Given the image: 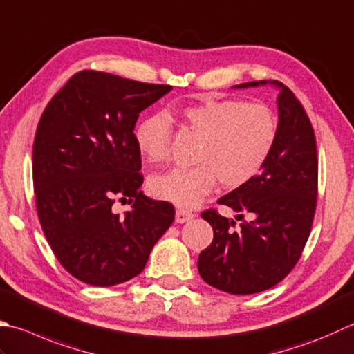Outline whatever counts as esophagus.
<instances>
[{
	"label": "esophagus",
	"instance_id": "obj_1",
	"mask_svg": "<svg viewBox=\"0 0 354 354\" xmlns=\"http://www.w3.org/2000/svg\"><path fill=\"white\" fill-rule=\"evenodd\" d=\"M193 218H195V214L190 213L189 210H184V209H176V216H175V221H176L178 224L189 223V221H192Z\"/></svg>",
	"mask_w": 354,
	"mask_h": 354
}]
</instances>
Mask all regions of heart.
<instances>
[{
	"label": "heart",
	"instance_id": "1",
	"mask_svg": "<svg viewBox=\"0 0 354 354\" xmlns=\"http://www.w3.org/2000/svg\"><path fill=\"white\" fill-rule=\"evenodd\" d=\"M184 121L201 141L196 165L175 167L150 179L158 198L183 207L201 203L221 181L234 189L247 184L264 167L278 138V121L272 109L261 102L204 100L181 109ZM171 120L165 112L150 113L135 129V142L150 162L169 156Z\"/></svg>",
	"mask_w": 354,
	"mask_h": 354
}]
</instances>
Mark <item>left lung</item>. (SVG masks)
Returning a JSON list of instances; mask_svg holds the SVG:
<instances>
[{"label":"left lung","mask_w":354,"mask_h":354,"mask_svg":"<svg viewBox=\"0 0 354 354\" xmlns=\"http://www.w3.org/2000/svg\"><path fill=\"white\" fill-rule=\"evenodd\" d=\"M272 86L278 90V138L264 167L252 181L219 198L236 212L233 219L207 210L212 244L201 252L198 272L209 286L230 295L272 288L292 272L310 236L317 196V155L311 122L292 90L264 80L233 88ZM242 214H250L245 221Z\"/></svg>","instance_id":"obj_1"}]
</instances>
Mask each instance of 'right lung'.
I'll list each match as a JSON object with an SVG mask.
<instances>
[{
	"label": "right lung",
	"mask_w": 354,
	"mask_h": 354,
	"mask_svg": "<svg viewBox=\"0 0 354 354\" xmlns=\"http://www.w3.org/2000/svg\"><path fill=\"white\" fill-rule=\"evenodd\" d=\"M173 87L82 71L53 96L33 142L32 171L41 227L61 266L90 286L140 274L175 219L170 203L140 190L138 116ZM116 197L132 209L124 217Z\"/></svg>",
	"instance_id": "obj_1"
}]
</instances>
